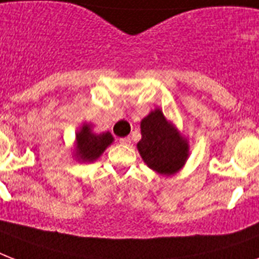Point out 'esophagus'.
Listing matches in <instances>:
<instances>
[{
	"instance_id": "34e87169",
	"label": "esophagus",
	"mask_w": 259,
	"mask_h": 259,
	"mask_svg": "<svg viewBox=\"0 0 259 259\" xmlns=\"http://www.w3.org/2000/svg\"><path fill=\"white\" fill-rule=\"evenodd\" d=\"M119 142H121V144H123V145H129L130 142H132V140H130V137H123L119 140Z\"/></svg>"
}]
</instances>
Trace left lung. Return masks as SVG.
I'll use <instances>...</instances> for the list:
<instances>
[{
  "label": "left lung",
  "mask_w": 259,
  "mask_h": 259,
  "mask_svg": "<svg viewBox=\"0 0 259 259\" xmlns=\"http://www.w3.org/2000/svg\"><path fill=\"white\" fill-rule=\"evenodd\" d=\"M141 136L137 149L150 169L170 176L184 166L189 156L188 142L161 110H153L142 119Z\"/></svg>",
  "instance_id": "1"
}]
</instances>
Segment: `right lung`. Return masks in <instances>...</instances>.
I'll return each mask as SVG.
<instances>
[{
  "label": "right lung",
  "mask_w": 259,
  "mask_h": 259,
  "mask_svg": "<svg viewBox=\"0 0 259 259\" xmlns=\"http://www.w3.org/2000/svg\"><path fill=\"white\" fill-rule=\"evenodd\" d=\"M114 138L111 133H93L91 123H83L76 133V144H75V158L82 162H94L101 157L102 153L107 149V146L113 144Z\"/></svg>",
  "instance_id": "obj_1"
}]
</instances>
